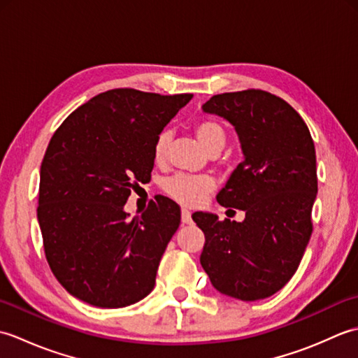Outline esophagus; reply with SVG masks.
I'll return each mask as SVG.
<instances>
[{
  "mask_svg": "<svg viewBox=\"0 0 358 358\" xmlns=\"http://www.w3.org/2000/svg\"><path fill=\"white\" fill-rule=\"evenodd\" d=\"M181 222H183V224H189V223H192L191 212H189L187 209H181Z\"/></svg>",
  "mask_w": 358,
  "mask_h": 358,
  "instance_id": "1",
  "label": "esophagus"
}]
</instances>
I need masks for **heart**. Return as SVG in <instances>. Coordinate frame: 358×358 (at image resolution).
Listing matches in <instances>:
<instances>
[{"label":"heart","instance_id":"1","mask_svg":"<svg viewBox=\"0 0 358 358\" xmlns=\"http://www.w3.org/2000/svg\"><path fill=\"white\" fill-rule=\"evenodd\" d=\"M196 138L203 144L204 149L210 152L212 155L218 154L226 144V129L222 123L212 118L199 120L194 126ZM171 143V132L164 129L158 134L155 144H154V157L157 162L163 159L167 148ZM214 183L208 177H195V175H185L178 173L175 177L169 178L164 183V191L171 199L177 200L185 206L195 208L204 201V199L212 192Z\"/></svg>","mask_w":358,"mask_h":358}]
</instances>
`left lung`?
I'll list each match as a JSON object with an SVG mask.
<instances>
[{
  "label": "left lung",
  "instance_id": "obj_1",
  "mask_svg": "<svg viewBox=\"0 0 358 358\" xmlns=\"http://www.w3.org/2000/svg\"><path fill=\"white\" fill-rule=\"evenodd\" d=\"M203 110L235 127L245 162L217 195L246 212L241 223L206 212L192 215L204 232L200 257L217 291L243 301L278 292L305 254L317 196L315 146L305 121L283 98L260 89L214 95Z\"/></svg>",
  "mask_w": 358,
  "mask_h": 358
}]
</instances>
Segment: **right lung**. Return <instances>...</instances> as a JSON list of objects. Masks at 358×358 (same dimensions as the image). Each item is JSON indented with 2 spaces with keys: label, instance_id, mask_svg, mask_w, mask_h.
I'll return each instance as SVG.
<instances>
[{
  "label": "right lung",
  "instance_id": "1",
  "mask_svg": "<svg viewBox=\"0 0 358 358\" xmlns=\"http://www.w3.org/2000/svg\"><path fill=\"white\" fill-rule=\"evenodd\" d=\"M191 98L112 89L73 110L50 138L38 223L53 275L81 301L124 308L154 289L180 206L159 196L129 220L124 204L150 180L157 136Z\"/></svg>",
  "mask_w": 358,
  "mask_h": 358
}]
</instances>
